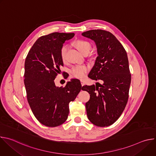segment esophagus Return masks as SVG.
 <instances>
[{"label": "esophagus", "instance_id": "obj_1", "mask_svg": "<svg viewBox=\"0 0 156 156\" xmlns=\"http://www.w3.org/2000/svg\"><path fill=\"white\" fill-rule=\"evenodd\" d=\"M81 86H84V81L81 80Z\"/></svg>", "mask_w": 156, "mask_h": 156}]
</instances>
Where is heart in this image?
I'll list each match as a JSON object with an SVG mask.
<instances>
[{
    "label": "heart",
    "mask_w": 156,
    "mask_h": 156,
    "mask_svg": "<svg viewBox=\"0 0 156 156\" xmlns=\"http://www.w3.org/2000/svg\"><path fill=\"white\" fill-rule=\"evenodd\" d=\"M74 45L76 47V48L83 55L86 53H89L91 48L90 42L82 39L76 40V41H75ZM67 50H68V46L66 45L63 46L61 48L60 57L63 62H65L66 60V55ZM88 70H89V66L86 65H76L73 66V69L71 70V73L74 77L82 79L85 76Z\"/></svg>",
    "instance_id": "1"
}]
</instances>
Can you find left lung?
<instances>
[{"label": "left lung", "instance_id": "obj_1", "mask_svg": "<svg viewBox=\"0 0 156 156\" xmlns=\"http://www.w3.org/2000/svg\"><path fill=\"white\" fill-rule=\"evenodd\" d=\"M94 41L98 57L88 77L102 81L101 84L84 86L83 90L90 94L86 103L88 119L104 127L113 124L125 108L131 83V74L126 51L112 33L93 30L81 34Z\"/></svg>", "mask_w": 156, "mask_h": 156}]
</instances>
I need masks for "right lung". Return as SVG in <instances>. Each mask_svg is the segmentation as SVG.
<instances>
[{
	"mask_svg": "<svg viewBox=\"0 0 156 156\" xmlns=\"http://www.w3.org/2000/svg\"><path fill=\"white\" fill-rule=\"evenodd\" d=\"M74 33H53L38 38L25 62L27 99L32 112L42 125L55 127L63 123L69 114V103L82 90L78 79H72L65 86L58 87L54 80L63 65L60 50L65 41Z\"/></svg>",
	"mask_w": 156,
	"mask_h": 156,
	"instance_id": "add662e5",
	"label": "right lung"
}]
</instances>
